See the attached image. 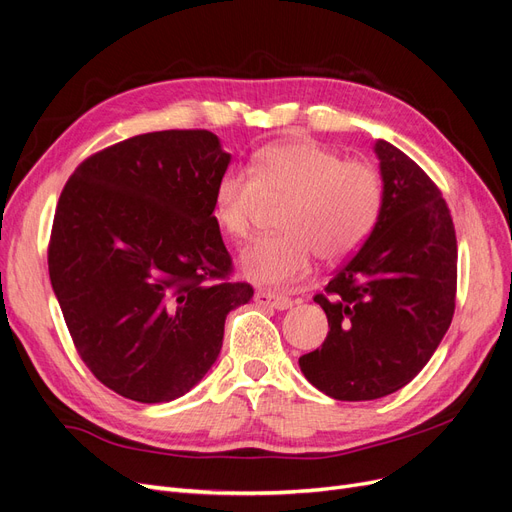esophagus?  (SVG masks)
<instances>
[{
	"label": "esophagus",
	"instance_id": "1",
	"mask_svg": "<svg viewBox=\"0 0 512 512\" xmlns=\"http://www.w3.org/2000/svg\"><path fill=\"white\" fill-rule=\"evenodd\" d=\"M254 301L262 307H271V309H288L292 307V301L288 297H284V294H275V292H269V290H258L254 294Z\"/></svg>",
	"mask_w": 512,
	"mask_h": 512
}]
</instances>
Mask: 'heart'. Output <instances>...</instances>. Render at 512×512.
<instances>
[{"mask_svg":"<svg viewBox=\"0 0 512 512\" xmlns=\"http://www.w3.org/2000/svg\"><path fill=\"white\" fill-rule=\"evenodd\" d=\"M252 172L228 168L213 188V215L232 239L254 232L262 196L286 200L284 232L262 237L241 256V271L256 284L288 286L312 267L314 254L337 265L352 258L376 230L384 205L382 175L374 162L292 138L260 147Z\"/></svg>","mask_w":512,"mask_h":512,"instance_id":"obj_1","label":"heart"}]
</instances>
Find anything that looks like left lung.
I'll use <instances>...</instances> for the list:
<instances>
[{
  "instance_id": "obj_1",
  "label": "left lung",
  "mask_w": 512,
  "mask_h": 512,
  "mask_svg": "<svg viewBox=\"0 0 512 512\" xmlns=\"http://www.w3.org/2000/svg\"><path fill=\"white\" fill-rule=\"evenodd\" d=\"M384 205L376 230L314 301L329 318L322 346L299 359L303 376L339 401L391 395L421 371L451 327L457 237L425 170L378 141Z\"/></svg>"
}]
</instances>
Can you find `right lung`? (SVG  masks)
Returning <instances> with one entry per match:
<instances>
[{"mask_svg":"<svg viewBox=\"0 0 512 512\" xmlns=\"http://www.w3.org/2000/svg\"><path fill=\"white\" fill-rule=\"evenodd\" d=\"M228 162L209 130L138 134L81 162L59 196L55 297L83 363L121 397L188 393L218 359L230 309L254 297L228 280L213 215Z\"/></svg>","mask_w":512,"mask_h":512,"instance_id":"obj_1","label":"right lung"}]
</instances>
